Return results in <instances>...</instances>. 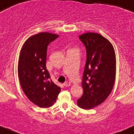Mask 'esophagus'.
I'll list each match as a JSON object with an SVG mask.
<instances>
[{"instance_id":"34e87169","label":"esophagus","mask_w":134,"mask_h":134,"mask_svg":"<svg viewBox=\"0 0 134 134\" xmlns=\"http://www.w3.org/2000/svg\"><path fill=\"white\" fill-rule=\"evenodd\" d=\"M64 85L65 87H70L71 85V83L70 82H66V83H64Z\"/></svg>"}]
</instances>
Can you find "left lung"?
<instances>
[{"instance_id": "left-lung-1", "label": "left lung", "mask_w": 134, "mask_h": 134, "mask_svg": "<svg viewBox=\"0 0 134 134\" xmlns=\"http://www.w3.org/2000/svg\"><path fill=\"white\" fill-rule=\"evenodd\" d=\"M86 47L87 61L77 105L84 109L99 106L108 98L115 85L116 55L112 43L101 35L88 32L79 35Z\"/></svg>"}]
</instances>
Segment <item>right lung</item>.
Instances as JSON below:
<instances>
[{
    "instance_id": "add662e5",
    "label": "right lung",
    "mask_w": 134,
    "mask_h": 134,
    "mask_svg": "<svg viewBox=\"0 0 134 134\" xmlns=\"http://www.w3.org/2000/svg\"><path fill=\"white\" fill-rule=\"evenodd\" d=\"M59 35L41 32L31 36L23 45L18 73L23 91L31 103L40 108H49L55 103L61 88L50 80L46 68L48 45Z\"/></svg>"
}]
</instances>
